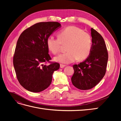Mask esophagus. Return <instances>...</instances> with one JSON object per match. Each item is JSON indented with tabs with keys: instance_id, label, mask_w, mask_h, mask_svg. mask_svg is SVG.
<instances>
[{
	"instance_id": "34e87169",
	"label": "esophagus",
	"mask_w": 121,
	"mask_h": 121,
	"mask_svg": "<svg viewBox=\"0 0 121 121\" xmlns=\"http://www.w3.org/2000/svg\"><path fill=\"white\" fill-rule=\"evenodd\" d=\"M65 66V65H63V64H60V68H64Z\"/></svg>"
}]
</instances>
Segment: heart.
<instances>
[{"label": "heart", "instance_id": "1", "mask_svg": "<svg viewBox=\"0 0 121 121\" xmlns=\"http://www.w3.org/2000/svg\"><path fill=\"white\" fill-rule=\"evenodd\" d=\"M58 38L50 36L46 40L49 52L53 54L59 53L65 45L68 52L54 57V60L63 64H69L76 60H84L90 54L92 39L88 32L79 27L71 26L62 29L58 33Z\"/></svg>", "mask_w": 121, "mask_h": 121}]
</instances>
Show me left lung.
I'll list each match as a JSON object with an SVG mask.
<instances>
[{"mask_svg": "<svg viewBox=\"0 0 121 121\" xmlns=\"http://www.w3.org/2000/svg\"><path fill=\"white\" fill-rule=\"evenodd\" d=\"M92 49L87 59L78 65H73L74 74L71 78L72 84L81 90H88L95 86L106 73L108 52L102 36L92 28Z\"/></svg>", "mask_w": 121, "mask_h": 121, "instance_id": "1", "label": "left lung"}]
</instances>
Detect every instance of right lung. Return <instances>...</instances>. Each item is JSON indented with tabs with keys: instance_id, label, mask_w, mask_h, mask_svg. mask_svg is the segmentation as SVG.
I'll return each mask as SVG.
<instances>
[{
	"instance_id": "obj_1",
	"label": "right lung",
	"mask_w": 121,
	"mask_h": 121,
	"mask_svg": "<svg viewBox=\"0 0 121 121\" xmlns=\"http://www.w3.org/2000/svg\"><path fill=\"white\" fill-rule=\"evenodd\" d=\"M61 26L57 22H40L25 30L17 40L13 57L16 76L25 89L39 92L48 87L60 65L50 61L46 40ZM49 65L45 64L47 62Z\"/></svg>"
}]
</instances>
